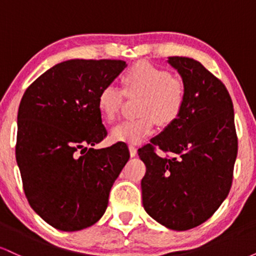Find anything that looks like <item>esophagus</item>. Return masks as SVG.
Here are the masks:
<instances>
[{
    "label": "esophagus",
    "mask_w": 256,
    "mask_h": 256,
    "mask_svg": "<svg viewBox=\"0 0 256 256\" xmlns=\"http://www.w3.org/2000/svg\"><path fill=\"white\" fill-rule=\"evenodd\" d=\"M128 150H130L131 158H134L137 155V148L134 146H128Z\"/></svg>",
    "instance_id": "esophagus-1"
}]
</instances>
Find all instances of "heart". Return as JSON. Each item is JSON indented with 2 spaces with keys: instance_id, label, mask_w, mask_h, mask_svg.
I'll return each instance as SVG.
<instances>
[{
  "instance_id": "heart-1",
  "label": "heart",
  "mask_w": 256,
  "mask_h": 256,
  "mask_svg": "<svg viewBox=\"0 0 256 256\" xmlns=\"http://www.w3.org/2000/svg\"><path fill=\"white\" fill-rule=\"evenodd\" d=\"M122 83V90L108 84L100 91L98 107L102 118L106 122H113L125 95L131 98H142L138 107L140 118L126 120L114 126L110 138L116 142L142 143L154 131L155 120L158 125L168 126L180 116L185 101L184 85L179 79L172 78L166 70L148 62H138L124 73Z\"/></svg>"
}]
</instances>
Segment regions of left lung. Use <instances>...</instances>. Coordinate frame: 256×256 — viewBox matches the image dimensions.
Listing matches in <instances>:
<instances>
[{
    "label": "left lung",
    "instance_id": "left-lung-1",
    "mask_svg": "<svg viewBox=\"0 0 256 256\" xmlns=\"http://www.w3.org/2000/svg\"><path fill=\"white\" fill-rule=\"evenodd\" d=\"M185 90L180 116L150 144L138 149L146 167L140 182L143 207L174 231L201 225L230 192L237 156L234 104L225 85L192 58L167 60ZM155 148L170 152L158 157Z\"/></svg>",
    "mask_w": 256,
    "mask_h": 256
}]
</instances>
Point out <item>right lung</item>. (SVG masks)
<instances>
[{"mask_svg":"<svg viewBox=\"0 0 256 256\" xmlns=\"http://www.w3.org/2000/svg\"><path fill=\"white\" fill-rule=\"evenodd\" d=\"M122 60L60 62L25 91L18 112L16 158L32 210L60 231H79L106 212L110 188L130 158L125 143L92 146L107 136L98 107Z\"/></svg>","mask_w":256,"mask_h":256,"instance_id":"1","label":"right lung"}]
</instances>
